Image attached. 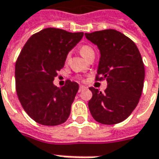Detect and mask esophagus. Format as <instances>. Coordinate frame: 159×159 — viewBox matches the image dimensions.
<instances>
[{"mask_svg": "<svg viewBox=\"0 0 159 159\" xmlns=\"http://www.w3.org/2000/svg\"><path fill=\"white\" fill-rule=\"evenodd\" d=\"M86 89H87V87H85V86H80V88H79V92L80 93L82 92V91H84V90H86Z\"/></svg>", "mask_w": 159, "mask_h": 159, "instance_id": "esophagus-1", "label": "esophagus"}]
</instances>
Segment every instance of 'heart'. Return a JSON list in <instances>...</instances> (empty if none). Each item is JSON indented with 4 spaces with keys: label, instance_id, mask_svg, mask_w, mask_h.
Wrapping results in <instances>:
<instances>
[{
    "label": "heart",
    "instance_id": "b5f03b06",
    "mask_svg": "<svg viewBox=\"0 0 159 159\" xmlns=\"http://www.w3.org/2000/svg\"><path fill=\"white\" fill-rule=\"evenodd\" d=\"M80 52L81 53V55L83 57H85V58H87L90 54H92V53H94L93 52V50L92 47H90V46H88V45H83L81 48H80ZM69 57H70V54H67L66 55V61L69 59Z\"/></svg>",
    "mask_w": 159,
    "mask_h": 159
}]
</instances>
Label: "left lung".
Wrapping results in <instances>:
<instances>
[{
    "instance_id": "obj_1",
    "label": "left lung",
    "mask_w": 159,
    "mask_h": 159,
    "mask_svg": "<svg viewBox=\"0 0 159 159\" xmlns=\"http://www.w3.org/2000/svg\"><path fill=\"white\" fill-rule=\"evenodd\" d=\"M96 44L101 57L96 80H106L104 93L90 87L93 97L88 102L90 113L96 122L116 124L130 116L141 97L144 66L135 43L116 30L86 33Z\"/></svg>"
}]
</instances>
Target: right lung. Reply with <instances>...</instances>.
Segmentation results:
<instances>
[{"label": "right lung", "mask_w": 159, "mask_h": 159, "mask_svg": "<svg viewBox=\"0 0 159 159\" xmlns=\"http://www.w3.org/2000/svg\"><path fill=\"white\" fill-rule=\"evenodd\" d=\"M83 35L43 29L30 37L20 52L16 63V89L24 111L37 123L56 126L70 116L79 85L68 80L64 87H57L53 80Z\"/></svg>", "instance_id": "right-lung-1"}]
</instances>
